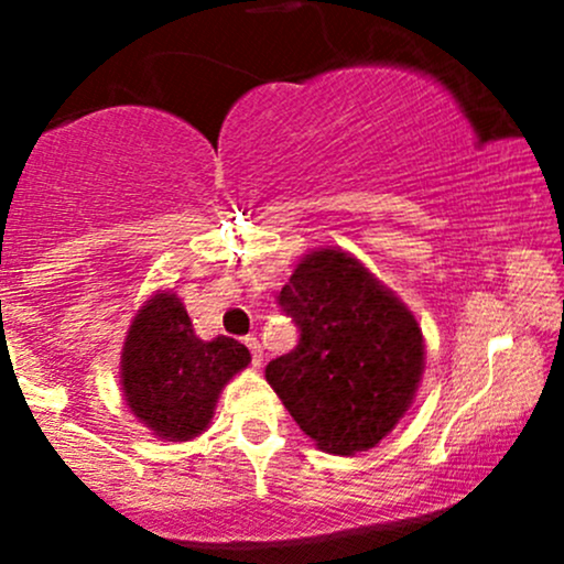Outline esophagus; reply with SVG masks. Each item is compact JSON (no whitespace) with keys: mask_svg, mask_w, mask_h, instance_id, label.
Returning a JSON list of instances; mask_svg holds the SVG:
<instances>
[{"mask_svg":"<svg viewBox=\"0 0 564 564\" xmlns=\"http://www.w3.org/2000/svg\"><path fill=\"white\" fill-rule=\"evenodd\" d=\"M243 345L249 347V352H251V364H254L257 368H260V366H262V345H260V339H257L254 334H249V336H246V339H243Z\"/></svg>","mask_w":564,"mask_h":564,"instance_id":"1","label":"esophagus"}]
</instances>
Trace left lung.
Masks as SVG:
<instances>
[{
  "label": "left lung",
  "mask_w": 564,
  "mask_h": 564,
  "mask_svg": "<svg viewBox=\"0 0 564 564\" xmlns=\"http://www.w3.org/2000/svg\"><path fill=\"white\" fill-rule=\"evenodd\" d=\"M278 304L300 341L264 368L270 387L321 451L373 448L422 381L424 339L411 310L341 249L310 251Z\"/></svg>",
  "instance_id": "left-lung-1"
}]
</instances>
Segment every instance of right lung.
Masks as SVG:
<instances>
[{"instance_id": "add662e5", "label": "right lung", "mask_w": 564, "mask_h": 564, "mask_svg": "<svg viewBox=\"0 0 564 564\" xmlns=\"http://www.w3.org/2000/svg\"><path fill=\"white\" fill-rule=\"evenodd\" d=\"M251 355L230 336L204 341L177 294L151 296L129 326L121 352L124 400L153 435L172 443L198 437L223 387Z\"/></svg>"}]
</instances>
